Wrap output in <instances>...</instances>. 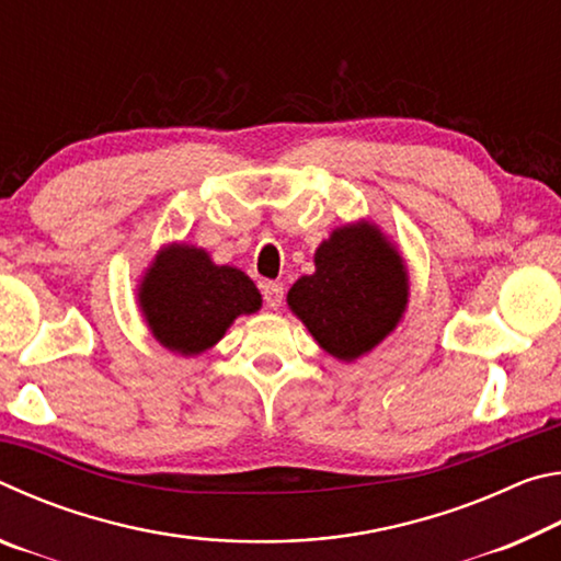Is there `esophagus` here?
Instances as JSON below:
<instances>
[{
  "mask_svg": "<svg viewBox=\"0 0 561 561\" xmlns=\"http://www.w3.org/2000/svg\"><path fill=\"white\" fill-rule=\"evenodd\" d=\"M262 294H264V304H267L270 309H279L282 301H284V287L279 282H267L262 287Z\"/></svg>",
  "mask_w": 561,
  "mask_h": 561,
  "instance_id": "1",
  "label": "esophagus"
}]
</instances>
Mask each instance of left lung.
<instances>
[{"mask_svg": "<svg viewBox=\"0 0 561 561\" xmlns=\"http://www.w3.org/2000/svg\"><path fill=\"white\" fill-rule=\"evenodd\" d=\"M314 274L294 282L289 309L327 354L354 360L391 334L408 304V272L374 222L336 227L314 254Z\"/></svg>", "mask_w": 561, "mask_h": 561, "instance_id": "left-lung-1", "label": "left lung"}]
</instances>
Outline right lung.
I'll return each instance as SVG.
<instances>
[{
  "label": "right lung",
  "mask_w": 561,
  "mask_h": 561,
  "mask_svg": "<svg viewBox=\"0 0 561 561\" xmlns=\"http://www.w3.org/2000/svg\"><path fill=\"white\" fill-rule=\"evenodd\" d=\"M138 304L160 346L183 356L213 348L240 314H254L262 294L237 267L215 264L193 244H168L150 262Z\"/></svg>",
  "instance_id": "add662e5"
}]
</instances>
